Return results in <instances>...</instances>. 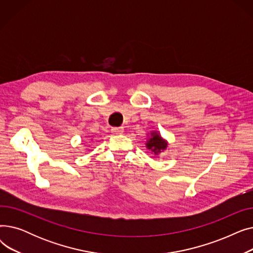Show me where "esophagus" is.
<instances>
[{
  "mask_svg": "<svg viewBox=\"0 0 253 253\" xmlns=\"http://www.w3.org/2000/svg\"><path fill=\"white\" fill-rule=\"evenodd\" d=\"M123 132H124L123 127H113L112 128V133H114V134H122Z\"/></svg>",
  "mask_w": 253,
  "mask_h": 253,
  "instance_id": "esophagus-1",
  "label": "esophagus"
}]
</instances>
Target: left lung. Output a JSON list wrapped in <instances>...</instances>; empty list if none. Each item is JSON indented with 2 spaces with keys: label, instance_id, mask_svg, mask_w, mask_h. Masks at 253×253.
I'll return each instance as SVG.
<instances>
[{
  "label": "left lung",
  "instance_id": "left-lung-1",
  "mask_svg": "<svg viewBox=\"0 0 253 253\" xmlns=\"http://www.w3.org/2000/svg\"><path fill=\"white\" fill-rule=\"evenodd\" d=\"M148 136L149 138L147 142H145V147H147V149L151 151L155 156H158L159 154H161L163 151L167 149L168 142L161 136L160 132L153 131Z\"/></svg>",
  "mask_w": 253,
  "mask_h": 253
}]
</instances>
